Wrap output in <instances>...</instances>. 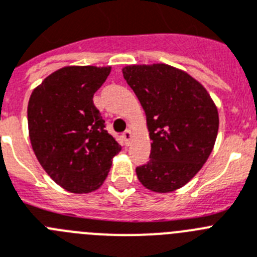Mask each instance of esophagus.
<instances>
[{
    "label": "esophagus",
    "mask_w": 257,
    "mask_h": 257,
    "mask_svg": "<svg viewBox=\"0 0 257 257\" xmlns=\"http://www.w3.org/2000/svg\"><path fill=\"white\" fill-rule=\"evenodd\" d=\"M122 140L125 142V145L131 144V140H132V132L131 131H125L122 133Z\"/></svg>",
    "instance_id": "esophagus-1"
}]
</instances>
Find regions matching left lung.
<instances>
[{
	"label": "left lung",
	"mask_w": 257,
	"mask_h": 257,
	"mask_svg": "<svg viewBox=\"0 0 257 257\" xmlns=\"http://www.w3.org/2000/svg\"><path fill=\"white\" fill-rule=\"evenodd\" d=\"M122 76L144 108L151 140L150 160L136 168L138 180L151 191L172 193L211 155L217 107L198 80L169 64H131Z\"/></svg>",
	"instance_id": "obj_1"
}]
</instances>
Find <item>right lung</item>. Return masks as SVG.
<instances>
[{"mask_svg": "<svg viewBox=\"0 0 257 257\" xmlns=\"http://www.w3.org/2000/svg\"><path fill=\"white\" fill-rule=\"evenodd\" d=\"M110 72V66H67L31 94L27 113L33 153L53 181L70 193L99 189L121 150L93 103Z\"/></svg>", "mask_w": 257, "mask_h": 257, "instance_id": "right-lung-1", "label": "right lung"}]
</instances>
